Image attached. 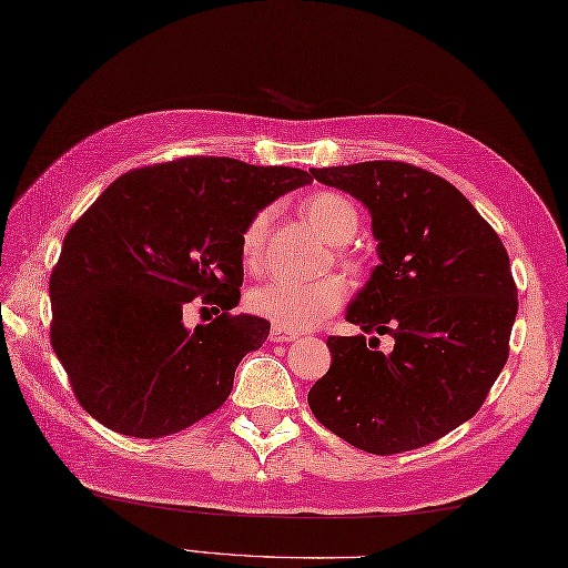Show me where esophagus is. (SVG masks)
Instances as JSON below:
<instances>
[{
	"mask_svg": "<svg viewBox=\"0 0 568 568\" xmlns=\"http://www.w3.org/2000/svg\"><path fill=\"white\" fill-rule=\"evenodd\" d=\"M268 339H271L273 344L295 342V339H297V332H285V329H277V327H273V329H271V334H268Z\"/></svg>",
	"mask_w": 568,
	"mask_h": 568,
	"instance_id": "esophagus-1",
	"label": "esophagus"
}]
</instances>
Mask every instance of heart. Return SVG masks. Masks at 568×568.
<instances>
[{"instance_id":"obj_1","label":"heart","mask_w":568,"mask_h":568,"mask_svg":"<svg viewBox=\"0 0 568 568\" xmlns=\"http://www.w3.org/2000/svg\"><path fill=\"white\" fill-rule=\"evenodd\" d=\"M305 220L334 246L352 241L358 229V212L346 197L336 192H315L303 204ZM271 212H258L241 232V258L246 265H258L263 256V239ZM346 300L342 277H320V281H291L273 277L251 293L248 305L258 317L273 322L285 332H303L329 317Z\"/></svg>"}]
</instances>
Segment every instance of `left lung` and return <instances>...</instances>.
Here are the masks:
<instances>
[{
    "mask_svg": "<svg viewBox=\"0 0 568 568\" xmlns=\"http://www.w3.org/2000/svg\"><path fill=\"white\" fill-rule=\"evenodd\" d=\"M371 214L381 263L346 322L378 336H329L332 366L310 409L368 454L417 449L464 425L508 361L517 287L500 236L449 180L400 161L312 168Z\"/></svg>",
    "mask_w": 568,
    "mask_h": 568,
    "instance_id": "1",
    "label": "left lung"
}]
</instances>
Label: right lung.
Here are the masks:
<instances>
[{"mask_svg": "<svg viewBox=\"0 0 568 568\" xmlns=\"http://www.w3.org/2000/svg\"><path fill=\"white\" fill-rule=\"evenodd\" d=\"M300 168L180 159L124 173L72 224L51 273V344L88 413L126 437L195 425L232 393L234 371L271 322L229 315L244 283L241 232ZM203 295L223 315L187 331Z\"/></svg>", "mask_w": 568, "mask_h": 568, "instance_id": "add662e5", "label": "right lung"}]
</instances>
